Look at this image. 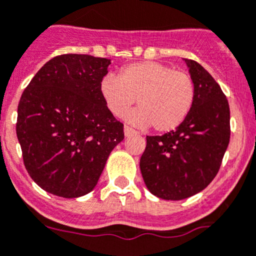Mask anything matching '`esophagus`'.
I'll return each instance as SVG.
<instances>
[{"label":"esophagus","instance_id":"obj_1","mask_svg":"<svg viewBox=\"0 0 256 256\" xmlns=\"http://www.w3.org/2000/svg\"><path fill=\"white\" fill-rule=\"evenodd\" d=\"M134 133H136V130H133L132 126H124V134H126V136H132V134H134Z\"/></svg>","mask_w":256,"mask_h":256}]
</instances>
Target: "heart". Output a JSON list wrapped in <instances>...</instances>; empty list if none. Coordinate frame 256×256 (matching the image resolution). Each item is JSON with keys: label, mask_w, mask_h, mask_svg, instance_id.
Here are the masks:
<instances>
[{"label": "heart", "mask_w": 256, "mask_h": 256, "mask_svg": "<svg viewBox=\"0 0 256 256\" xmlns=\"http://www.w3.org/2000/svg\"><path fill=\"white\" fill-rule=\"evenodd\" d=\"M100 94L112 116H120L137 99L126 120L156 132H170L189 116L196 102V84L190 74L160 62H136L122 67L118 77L105 74Z\"/></svg>", "instance_id": "obj_1"}]
</instances>
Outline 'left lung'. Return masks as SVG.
<instances>
[{
  "mask_svg": "<svg viewBox=\"0 0 256 256\" xmlns=\"http://www.w3.org/2000/svg\"><path fill=\"white\" fill-rule=\"evenodd\" d=\"M196 84V102L175 130L147 136L140 168L154 196L180 200L202 192L214 179L230 142L226 95L198 62L185 58Z\"/></svg>",
  "mask_w": 256,
  "mask_h": 256,
  "instance_id": "left-lung-1",
  "label": "left lung"
}]
</instances>
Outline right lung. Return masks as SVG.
I'll use <instances>...</instances> for the list:
<instances>
[{
  "label": "right lung",
  "mask_w": 256,
  "mask_h": 256,
  "mask_svg": "<svg viewBox=\"0 0 256 256\" xmlns=\"http://www.w3.org/2000/svg\"><path fill=\"white\" fill-rule=\"evenodd\" d=\"M110 60L60 54L36 72L18 106L16 134L30 178L42 189L77 198L98 184L124 126L100 94Z\"/></svg>",
  "instance_id": "add662e5"
}]
</instances>
